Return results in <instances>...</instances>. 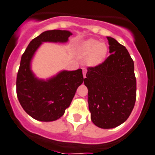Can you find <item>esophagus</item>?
Returning a JSON list of instances; mask_svg holds the SVG:
<instances>
[{"mask_svg": "<svg viewBox=\"0 0 155 155\" xmlns=\"http://www.w3.org/2000/svg\"><path fill=\"white\" fill-rule=\"evenodd\" d=\"M82 70H83V77H84V78H85V74H86V69L82 68Z\"/></svg>", "mask_w": 155, "mask_h": 155, "instance_id": "obj_1", "label": "esophagus"}]
</instances>
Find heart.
I'll return each mask as SVG.
<instances>
[{"instance_id": "heart-1", "label": "heart", "mask_w": 155, "mask_h": 155, "mask_svg": "<svg viewBox=\"0 0 155 155\" xmlns=\"http://www.w3.org/2000/svg\"><path fill=\"white\" fill-rule=\"evenodd\" d=\"M81 51L85 58V63L89 66H97L104 62L108 54V47L105 43L89 39L84 41L80 47Z\"/></svg>"}]
</instances>
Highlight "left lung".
Segmentation results:
<instances>
[{
    "mask_svg": "<svg viewBox=\"0 0 155 155\" xmlns=\"http://www.w3.org/2000/svg\"><path fill=\"white\" fill-rule=\"evenodd\" d=\"M107 39L111 54L99 66L88 67L84 81L92 121L104 129L114 128L125 122L136 100L132 58L124 46L112 37Z\"/></svg>",
    "mask_w": 155,
    "mask_h": 155,
    "instance_id": "1",
    "label": "left lung"
}]
</instances>
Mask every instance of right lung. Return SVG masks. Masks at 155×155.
<instances>
[{
  "mask_svg": "<svg viewBox=\"0 0 155 155\" xmlns=\"http://www.w3.org/2000/svg\"><path fill=\"white\" fill-rule=\"evenodd\" d=\"M71 35L69 31H46L31 41L21 57L16 94L24 111L36 120L50 122L63 116L84 81L81 69L62 70L46 81L37 78L31 70V59L42 43H66Z\"/></svg>",
  "mask_w": 155,
  "mask_h": 155,
  "instance_id": "1",
  "label": "right lung"
}]
</instances>
